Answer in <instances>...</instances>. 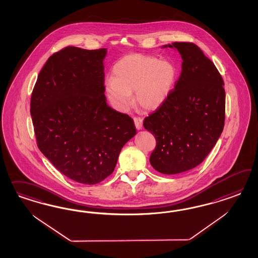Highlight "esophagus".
Listing matches in <instances>:
<instances>
[{"instance_id":"obj_1","label":"esophagus","mask_w":258,"mask_h":258,"mask_svg":"<svg viewBox=\"0 0 258 258\" xmlns=\"http://www.w3.org/2000/svg\"><path fill=\"white\" fill-rule=\"evenodd\" d=\"M133 120H134V124H135L136 128L137 130H142V127H143V118L135 116V117L133 118Z\"/></svg>"}]
</instances>
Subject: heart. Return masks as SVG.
<instances>
[{
  "label": "heart",
  "mask_w": 258,
  "mask_h": 258,
  "mask_svg": "<svg viewBox=\"0 0 258 258\" xmlns=\"http://www.w3.org/2000/svg\"><path fill=\"white\" fill-rule=\"evenodd\" d=\"M113 78L106 81V94L112 105L125 110L133 104V93L141 107L155 109L164 103L171 91L177 70L168 60L153 55H125L113 66Z\"/></svg>",
  "instance_id": "obj_1"
}]
</instances>
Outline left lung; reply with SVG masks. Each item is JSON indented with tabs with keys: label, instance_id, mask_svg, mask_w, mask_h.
Returning a JSON list of instances; mask_svg holds the SVG:
<instances>
[{
	"label": "left lung",
	"instance_id": "left-lung-1",
	"mask_svg": "<svg viewBox=\"0 0 258 258\" xmlns=\"http://www.w3.org/2000/svg\"><path fill=\"white\" fill-rule=\"evenodd\" d=\"M181 73L166 100L144 120L156 148L149 162L166 175L201 164L219 140L225 121L224 82L215 64L192 42H173Z\"/></svg>",
	"mask_w": 258,
	"mask_h": 258
}]
</instances>
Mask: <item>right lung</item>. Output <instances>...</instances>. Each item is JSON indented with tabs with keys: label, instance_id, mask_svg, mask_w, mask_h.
Masks as SVG:
<instances>
[{
	"label": "right lung",
	"instance_id": "add662e5",
	"mask_svg": "<svg viewBox=\"0 0 258 258\" xmlns=\"http://www.w3.org/2000/svg\"><path fill=\"white\" fill-rule=\"evenodd\" d=\"M106 55V48L65 47L48 58L32 92L38 148L58 171L84 184L109 176L136 134L133 118L107 104Z\"/></svg>",
	"mask_w": 258,
	"mask_h": 258
}]
</instances>
